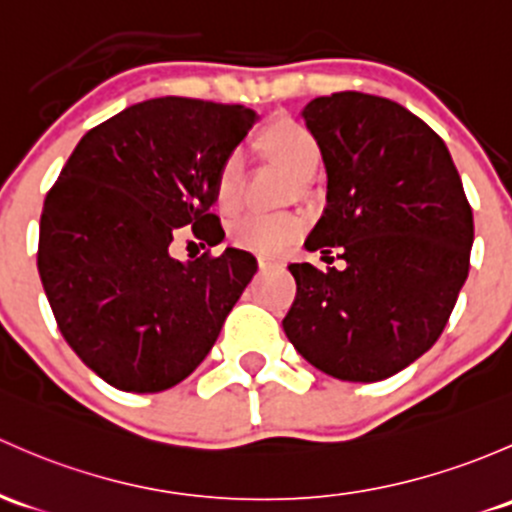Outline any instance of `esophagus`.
I'll list each match as a JSON object with an SVG mask.
<instances>
[{"instance_id": "34e87169", "label": "esophagus", "mask_w": 512, "mask_h": 512, "mask_svg": "<svg viewBox=\"0 0 512 512\" xmlns=\"http://www.w3.org/2000/svg\"><path fill=\"white\" fill-rule=\"evenodd\" d=\"M257 265H260V270H272V267H282V262L274 260L270 255H260L257 257Z\"/></svg>"}]
</instances>
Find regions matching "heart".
Here are the masks:
<instances>
[{
	"mask_svg": "<svg viewBox=\"0 0 512 512\" xmlns=\"http://www.w3.org/2000/svg\"><path fill=\"white\" fill-rule=\"evenodd\" d=\"M260 149L272 161L292 171L299 181H306L321 164V144L304 125L294 120H277L260 134ZM242 176L245 159L240 149L228 152L220 161L213 181V203L220 215L230 218L238 213L242 201ZM306 220L299 213H250L230 225V240L242 250L272 252L284 250L304 233Z\"/></svg>",
	"mask_w": 512,
	"mask_h": 512,
	"instance_id": "1",
	"label": "heart"
}]
</instances>
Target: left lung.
<instances>
[{
    "mask_svg": "<svg viewBox=\"0 0 512 512\" xmlns=\"http://www.w3.org/2000/svg\"><path fill=\"white\" fill-rule=\"evenodd\" d=\"M301 115L328 176L306 250H336L346 267L289 265L297 297L282 326L314 368L375 383L444 331L469 277L473 213L446 144L407 107L346 90Z\"/></svg>",
    "mask_w": 512,
    "mask_h": 512,
    "instance_id": "1",
    "label": "left lung"
}]
</instances>
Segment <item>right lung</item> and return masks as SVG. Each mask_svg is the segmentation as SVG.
I'll return each instance as SVG.
<instances>
[{
	"label": "right lung",
	"mask_w": 512,
	"mask_h": 512,
	"mask_svg": "<svg viewBox=\"0 0 512 512\" xmlns=\"http://www.w3.org/2000/svg\"><path fill=\"white\" fill-rule=\"evenodd\" d=\"M257 115L242 105L154 98L93 127L46 193L39 274L56 324L107 385L161 392L188 378L257 272L245 250L169 255L179 228L218 245L220 161Z\"/></svg>",
	"instance_id": "1"
}]
</instances>
